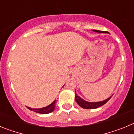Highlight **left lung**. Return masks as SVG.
Segmentation results:
<instances>
[{"label": "left lung", "mask_w": 134, "mask_h": 134, "mask_svg": "<svg viewBox=\"0 0 134 134\" xmlns=\"http://www.w3.org/2000/svg\"><path fill=\"white\" fill-rule=\"evenodd\" d=\"M93 31L97 32V33H107V31H99V30H93ZM75 100L76 101L78 104L79 105V106H80L81 107L84 109H96L98 108V107H100V106H102L104 104H105L111 98V97H110L109 98L107 99L106 100H103V101H100V102H88V101H86L84 99H82L81 97H80L76 93L75 91Z\"/></svg>", "instance_id": "1"}]
</instances>
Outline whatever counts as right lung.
<instances>
[{
    "label": "right lung",
    "instance_id": "1",
    "mask_svg": "<svg viewBox=\"0 0 134 134\" xmlns=\"http://www.w3.org/2000/svg\"><path fill=\"white\" fill-rule=\"evenodd\" d=\"M55 102H56V100H54V102L52 103L50 105H49L48 106H47V107H43V108L32 109L28 107H27V108L29 109V110H31V111H35V112H36V113H41V114H48V113L52 112V111L55 109Z\"/></svg>",
    "mask_w": 134,
    "mask_h": 134
}]
</instances>
